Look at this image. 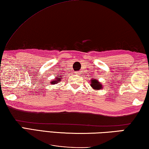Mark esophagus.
<instances>
[{"mask_svg": "<svg viewBox=\"0 0 149 149\" xmlns=\"http://www.w3.org/2000/svg\"><path fill=\"white\" fill-rule=\"evenodd\" d=\"M75 74H77V75H79V74H81V72H75Z\"/></svg>", "mask_w": 149, "mask_h": 149, "instance_id": "34e87169", "label": "esophagus"}]
</instances>
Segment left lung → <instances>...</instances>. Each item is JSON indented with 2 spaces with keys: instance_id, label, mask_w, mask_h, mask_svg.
<instances>
[{
  "instance_id": "1",
  "label": "left lung",
  "mask_w": 149,
  "mask_h": 149,
  "mask_svg": "<svg viewBox=\"0 0 149 149\" xmlns=\"http://www.w3.org/2000/svg\"><path fill=\"white\" fill-rule=\"evenodd\" d=\"M91 87H93L94 90H99V89H102L103 86L97 79H91Z\"/></svg>"
}]
</instances>
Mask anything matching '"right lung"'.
<instances>
[{"label": "right lung", "instance_id": "right-lung-1", "mask_svg": "<svg viewBox=\"0 0 149 149\" xmlns=\"http://www.w3.org/2000/svg\"><path fill=\"white\" fill-rule=\"evenodd\" d=\"M60 81H61V76H56L55 79H54L52 81H50V84H56L57 83H59Z\"/></svg>", "mask_w": 149, "mask_h": 149}]
</instances>
